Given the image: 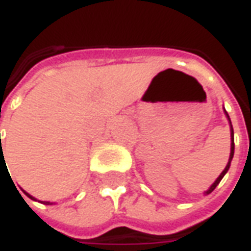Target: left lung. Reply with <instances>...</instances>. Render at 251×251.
<instances>
[{"label": "left lung", "instance_id": "left-lung-1", "mask_svg": "<svg viewBox=\"0 0 251 251\" xmlns=\"http://www.w3.org/2000/svg\"><path fill=\"white\" fill-rule=\"evenodd\" d=\"M226 115H227V118H228V114H227V113H226ZM228 120H230V118H228ZM230 124H231V122H230ZM232 156H234V130H232V126H231V152H230V158H228V164H227V165H226V168H225V171H223V172H222V174L219 175V177H218V179L215 180V183L211 185L210 189H208V191H205V194H210V192H212V191L215 189L216 185L219 184V181H221V180L223 179V176L226 175V172H227V171H228V168H230V163H231Z\"/></svg>", "mask_w": 251, "mask_h": 251}]
</instances>
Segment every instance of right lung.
I'll use <instances>...</instances> for the list:
<instances>
[{
	"mask_svg": "<svg viewBox=\"0 0 251 251\" xmlns=\"http://www.w3.org/2000/svg\"><path fill=\"white\" fill-rule=\"evenodd\" d=\"M25 194H26V192H25ZM26 196H28V198H30V199H33V200H36V199H35V198H32V196H30V195H29V194H26Z\"/></svg>",
	"mask_w": 251,
	"mask_h": 251,
	"instance_id": "obj_1",
	"label": "right lung"
}]
</instances>
